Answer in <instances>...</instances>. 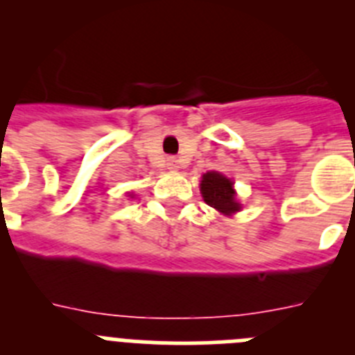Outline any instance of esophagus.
I'll return each instance as SVG.
<instances>
[{
    "mask_svg": "<svg viewBox=\"0 0 355 355\" xmlns=\"http://www.w3.org/2000/svg\"><path fill=\"white\" fill-rule=\"evenodd\" d=\"M167 167L171 168V171H178V168H180V159L174 158V156L167 158Z\"/></svg>",
    "mask_w": 355,
    "mask_h": 355,
    "instance_id": "esophagus-1",
    "label": "esophagus"
}]
</instances>
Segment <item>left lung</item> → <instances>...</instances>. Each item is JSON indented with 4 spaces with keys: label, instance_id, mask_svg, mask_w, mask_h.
Masks as SVG:
<instances>
[{
    "label": "left lung",
    "instance_id": "left-lung-1",
    "mask_svg": "<svg viewBox=\"0 0 355 355\" xmlns=\"http://www.w3.org/2000/svg\"><path fill=\"white\" fill-rule=\"evenodd\" d=\"M233 184V181L220 172L209 171L202 174L200 193H202L206 205L215 208L222 215L231 216L241 209V205L236 200V192H234Z\"/></svg>",
    "mask_w": 355,
    "mask_h": 355
}]
</instances>
